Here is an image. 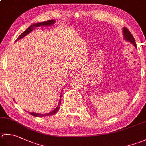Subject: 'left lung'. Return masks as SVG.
Returning a JSON list of instances; mask_svg holds the SVG:
<instances>
[{
    "label": "left lung",
    "instance_id": "left-lung-1",
    "mask_svg": "<svg viewBox=\"0 0 146 146\" xmlns=\"http://www.w3.org/2000/svg\"><path fill=\"white\" fill-rule=\"evenodd\" d=\"M123 38L125 41H127L128 42L131 43V44L133 45V46L137 48V45L135 40L132 33L130 31L128 30L126 27L123 28Z\"/></svg>",
    "mask_w": 146,
    "mask_h": 146
}]
</instances>
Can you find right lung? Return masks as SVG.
Returning a JSON list of instances; mask_svg holds the SVG:
<instances>
[{"instance_id": "1", "label": "right lung", "mask_w": 146, "mask_h": 146, "mask_svg": "<svg viewBox=\"0 0 146 146\" xmlns=\"http://www.w3.org/2000/svg\"><path fill=\"white\" fill-rule=\"evenodd\" d=\"M56 22V21L54 19L52 20H49V21H44V22H41V23H33V25H31L29 27H28L27 30H26L24 32H23L21 35H20L18 38L16 39V42H17L19 40L25 37V36H27L28 34H29L31 31H32L36 27H48V26H52L54 24V23ZM61 92V94H62ZM61 97H60L59 99V101L58 106L56 108L55 110H54L52 111H51L50 113H45V114H42V113H34V112H29V111H27V112L30 114L31 115H32L35 117H44V116H51L53 115L54 114H56L57 112H58V110L60 108V105H61ZM25 111H27L25 110Z\"/></svg>"}]
</instances>
